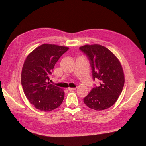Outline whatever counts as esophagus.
Returning a JSON list of instances; mask_svg holds the SVG:
<instances>
[{
	"instance_id": "obj_1",
	"label": "esophagus",
	"mask_w": 146,
	"mask_h": 146,
	"mask_svg": "<svg viewBox=\"0 0 146 146\" xmlns=\"http://www.w3.org/2000/svg\"><path fill=\"white\" fill-rule=\"evenodd\" d=\"M76 90V88H68V90L70 91H72Z\"/></svg>"
}]
</instances>
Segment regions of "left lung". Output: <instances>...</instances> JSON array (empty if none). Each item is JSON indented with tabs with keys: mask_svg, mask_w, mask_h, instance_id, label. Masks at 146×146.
Wrapping results in <instances>:
<instances>
[{
	"mask_svg": "<svg viewBox=\"0 0 146 146\" xmlns=\"http://www.w3.org/2000/svg\"><path fill=\"white\" fill-rule=\"evenodd\" d=\"M80 49L88 56L94 80L99 86L94 87L83 99L88 107L102 111L111 107L121 94L125 77L121 62L107 48L99 44L85 45Z\"/></svg>",
	"mask_w": 146,
	"mask_h": 146,
	"instance_id": "8db88e82",
	"label": "left lung"
}]
</instances>
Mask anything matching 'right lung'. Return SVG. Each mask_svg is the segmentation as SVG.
<instances>
[{
    "label": "right lung",
    "instance_id": "1",
    "mask_svg": "<svg viewBox=\"0 0 146 146\" xmlns=\"http://www.w3.org/2000/svg\"><path fill=\"white\" fill-rule=\"evenodd\" d=\"M68 49V47L44 44L26 58L22 69L21 84L26 98L36 109L50 111L63 102L64 90L47 82L57 61Z\"/></svg>",
    "mask_w": 146,
    "mask_h": 146
}]
</instances>
